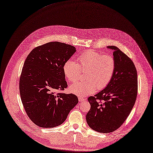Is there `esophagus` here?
<instances>
[{
	"instance_id": "esophagus-1",
	"label": "esophagus",
	"mask_w": 153,
	"mask_h": 153,
	"mask_svg": "<svg viewBox=\"0 0 153 153\" xmlns=\"http://www.w3.org/2000/svg\"><path fill=\"white\" fill-rule=\"evenodd\" d=\"M78 100H79V102H81L86 100V99H84V98H82V97H79V98H78Z\"/></svg>"
}]
</instances>
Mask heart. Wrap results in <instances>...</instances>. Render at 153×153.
<instances>
[{
  "label": "heart",
  "mask_w": 153,
  "mask_h": 153,
  "mask_svg": "<svg viewBox=\"0 0 153 153\" xmlns=\"http://www.w3.org/2000/svg\"><path fill=\"white\" fill-rule=\"evenodd\" d=\"M78 63L71 59L67 60L63 70L67 79L72 82L78 79L81 70L85 71V81L74 83L69 87V91L80 97L93 94L97 88H104L114 75L116 63L113 57L110 55H102L88 50L78 57Z\"/></svg>",
  "instance_id": "b5f03b06"
}]
</instances>
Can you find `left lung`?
Segmentation results:
<instances>
[{
    "mask_svg": "<svg viewBox=\"0 0 153 153\" xmlns=\"http://www.w3.org/2000/svg\"><path fill=\"white\" fill-rule=\"evenodd\" d=\"M111 49L116 67L108 84L88 100L91 108L86 115L88 126L100 133H110L118 129L129 115L136 101L138 76L131 59L119 48Z\"/></svg>",
    "mask_w": 153,
    "mask_h": 153,
    "instance_id": "left-lung-1",
    "label": "left lung"
}]
</instances>
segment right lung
<instances>
[{"label": "right lung", "mask_w": 153, "mask_h": 153, "mask_svg": "<svg viewBox=\"0 0 153 153\" xmlns=\"http://www.w3.org/2000/svg\"><path fill=\"white\" fill-rule=\"evenodd\" d=\"M74 46L54 42L34 49L27 56L19 79V93L24 109L36 125L57 126L78 104L72 94L56 93L68 87L63 67L76 52Z\"/></svg>", "instance_id": "add662e5"}]
</instances>
